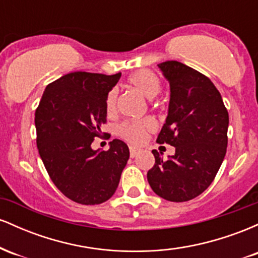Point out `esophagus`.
Instances as JSON below:
<instances>
[{
    "label": "esophagus",
    "instance_id": "obj_1",
    "mask_svg": "<svg viewBox=\"0 0 258 258\" xmlns=\"http://www.w3.org/2000/svg\"><path fill=\"white\" fill-rule=\"evenodd\" d=\"M139 152H141V149H138V148L130 147V155H131V158H135V156H137V154Z\"/></svg>",
    "mask_w": 258,
    "mask_h": 258
}]
</instances>
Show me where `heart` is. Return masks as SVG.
Listing matches in <instances>:
<instances>
[{
  "mask_svg": "<svg viewBox=\"0 0 258 258\" xmlns=\"http://www.w3.org/2000/svg\"><path fill=\"white\" fill-rule=\"evenodd\" d=\"M127 82L131 87L138 91L142 96L152 99L161 92V81L155 73L143 69L133 73ZM117 104V90L112 88L108 92L105 99V109L108 115L115 114ZM155 130V122L150 117L141 121H125L117 127V135L125 141L133 144H139L147 138L148 132Z\"/></svg>",
  "mask_w": 258,
  "mask_h": 258,
  "instance_id": "1",
  "label": "heart"
}]
</instances>
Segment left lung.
I'll list each match as a JSON object with an SVG mask.
<instances>
[{"label":"left lung","mask_w":258,"mask_h":258,"mask_svg":"<svg viewBox=\"0 0 258 258\" xmlns=\"http://www.w3.org/2000/svg\"><path fill=\"white\" fill-rule=\"evenodd\" d=\"M159 68L170 82L171 98L156 142L173 146L176 153L165 161L153 150L155 164L147 177L160 198L183 203L215 179L226 156L229 116L221 93L204 74L176 60Z\"/></svg>","instance_id":"1"}]
</instances>
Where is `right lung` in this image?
I'll return each mask as SVG.
<instances>
[{"instance_id":"right-lung-1","label":"right lung","mask_w":258,"mask_h":258,"mask_svg":"<svg viewBox=\"0 0 258 258\" xmlns=\"http://www.w3.org/2000/svg\"><path fill=\"white\" fill-rule=\"evenodd\" d=\"M120 78V73L67 74L47 86L35 112L37 149L49 178L82 205L110 199L130 158L120 139L111 141L109 150L91 148L94 138L106 135L100 130L106 123V94Z\"/></svg>"}]
</instances>
